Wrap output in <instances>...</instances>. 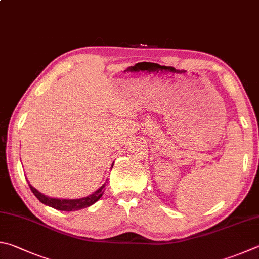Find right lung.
<instances>
[{
  "mask_svg": "<svg viewBox=\"0 0 259 259\" xmlns=\"http://www.w3.org/2000/svg\"><path fill=\"white\" fill-rule=\"evenodd\" d=\"M29 185V183H28ZM31 191L34 192V195L37 197L40 203H43L48 206H51L58 210H64V211H72V210H78L81 208H86L88 206L93 205L94 203L101 198L102 195L104 194V187L105 183L103 185L100 189L96 190L94 194L89 195L84 198H80V199H56V198H50V197H46L45 195L40 194L38 190H36L34 187L30 186Z\"/></svg>",
  "mask_w": 259,
  "mask_h": 259,
  "instance_id": "right-lung-1",
  "label": "right lung"
}]
</instances>
